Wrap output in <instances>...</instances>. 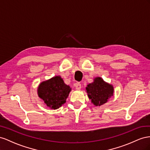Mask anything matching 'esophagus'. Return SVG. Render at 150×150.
Instances as JSON below:
<instances>
[{"mask_svg":"<svg viewBox=\"0 0 150 150\" xmlns=\"http://www.w3.org/2000/svg\"><path fill=\"white\" fill-rule=\"evenodd\" d=\"M75 87L76 90H80L81 88V83L79 82H76L75 85Z\"/></svg>","mask_w":150,"mask_h":150,"instance_id":"1","label":"esophagus"}]
</instances>
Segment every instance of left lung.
<instances>
[{"label": "left lung", "instance_id": "8db88e82", "mask_svg": "<svg viewBox=\"0 0 150 150\" xmlns=\"http://www.w3.org/2000/svg\"><path fill=\"white\" fill-rule=\"evenodd\" d=\"M86 91L89 99L94 105L97 106L108 102L113 95L114 88L112 85L105 83L100 77H97L93 83L87 85Z\"/></svg>", "mask_w": 150, "mask_h": 150}]
</instances>
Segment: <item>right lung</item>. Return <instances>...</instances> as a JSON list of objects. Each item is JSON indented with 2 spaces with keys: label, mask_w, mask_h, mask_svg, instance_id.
Instances as JSON below:
<instances>
[{
  "label": "right lung",
  "mask_w": 150,
  "mask_h": 150,
  "mask_svg": "<svg viewBox=\"0 0 150 150\" xmlns=\"http://www.w3.org/2000/svg\"><path fill=\"white\" fill-rule=\"evenodd\" d=\"M71 88L60 76L42 82L38 89V96L51 109H57L66 102Z\"/></svg>",
  "instance_id": "right-lung-1"
}]
</instances>
